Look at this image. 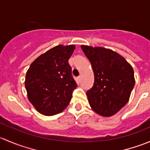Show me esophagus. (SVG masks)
Returning <instances> with one entry per match:
<instances>
[{
  "instance_id": "esophagus-1",
  "label": "esophagus",
  "mask_w": 150,
  "mask_h": 150,
  "mask_svg": "<svg viewBox=\"0 0 150 150\" xmlns=\"http://www.w3.org/2000/svg\"><path fill=\"white\" fill-rule=\"evenodd\" d=\"M81 78H82V76H81V75L78 76V78H77V81H78V83H80L81 81Z\"/></svg>"
}]
</instances>
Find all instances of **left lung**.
Returning <instances> with one entry per match:
<instances>
[{
	"mask_svg": "<svg viewBox=\"0 0 150 150\" xmlns=\"http://www.w3.org/2000/svg\"><path fill=\"white\" fill-rule=\"evenodd\" d=\"M90 61L94 83L86 92L92 110L102 117H111L128 103L135 84L132 66L115 51L99 46L81 45Z\"/></svg>",
	"mask_w": 150,
	"mask_h": 150,
	"instance_id": "1",
	"label": "left lung"
}]
</instances>
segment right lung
<instances>
[{
    "label": "right lung",
    "mask_w": 150,
    "mask_h": 150,
    "mask_svg": "<svg viewBox=\"0 0 150 150\" xmlns=\"http://www.w3.org/2000/svg\"><path fill=\"white\" fill-rule=\"evenodd\" d=\"M75 45H58L32 62L25 76L28 98L38 112L51 116L62 112L77 87L68 60Z\"/></svg>",
    "instance_id": "1"
}]
</instances>
